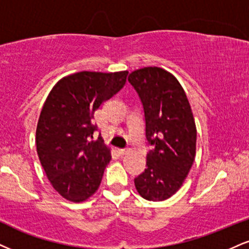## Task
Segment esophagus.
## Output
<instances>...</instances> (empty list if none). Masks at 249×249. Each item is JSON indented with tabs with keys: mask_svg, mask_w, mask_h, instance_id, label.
Instances as JSON below:
<instances>
[{
	"mask_svg": "<svg viewBox=\"0 0 249 249\" xmlns=\"http://www.w3.org/2000/svg\"><path fill=\"white\" fill-rule=\"evenodd\" d=\"M128 152V149H126V148H119L118 149V153L121 154V155H125Z\"/></svg>",
	"mask_w": 249,
	"mask_h": 249,
	"instance_id": "1",
	"label": "esophagus"
}]
</instances>
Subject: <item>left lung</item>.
<instances>
[{
	"label": "left lung",
	"instance_id": "8db88e82",
	"mask_svg": "<svg viewBox=\"0 0 249 249\" xmlns=\"http://www.w3.org/2000/svg\"><path fill=\"white\" fill-rule=\"evenodd\" d=\"M128 82L142 100L146 139L153 149L147 153V168L134 178L142 198L168 199L189 174L196 155L197 130L190 103L178 80L160 67H143L128 75Z\"/></svg>",
	"mask_w": 249,
	"mask_h": 249
}]
</instances>
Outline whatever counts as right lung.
<instances>
[{
  "instance_id": "1",
  "label": "right lung",
  "mask_w": 249,
  "mask_h": 249,
  "mask_svg": "<svg viewBox=\"0 0 249 249\" xmlns=\"http://www.w3.org/2000/svg\"><path fill=\"white\" fill-rule=\"evenodd\" d=\"M128 71H79L55 83L45 101L36 131L41 166L56 193L85 202L100 187L111 148L92 140L94 113L124 87Z\"/></svg>"
}]
</instances>
